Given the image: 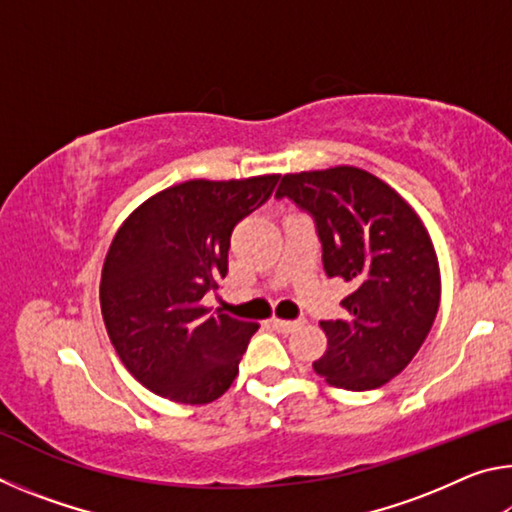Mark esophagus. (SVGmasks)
I'll use <instances>...</instances> for the list:
<instances>
[{"instance_id": "esophagus-1", "label": "esophagus", "mask_w": 512, "mask_h": 512, "mask_svg": "<svg viewBox=\"0 0 512 512\" xmlns=\"http://www.w3.org/2000/svg\"><path fill=\"white\" fill-rule=\"evenodd\" d=\"M271 325H273V329H277V332L289 334V332H293V329L298 327V320H280V318H273Z\"/></svg>"}]
</instances>
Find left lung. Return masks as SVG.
Here are the masks:
<instances>
[{"mask_svg":"<svg viewBox=\"0 0 512 512\" xmlns=\"http://www.w3.org/2000/svg\"><path fill=\"white\" fill-rule=\"evenodd\" d=\"M275 198L314 219L325 273L352 284L345 318L320 320L327 350L314 370L345 391L384 386L409 366L438 314L427 228L395 189L357 167L287 173Z\"/></svg>","mask_w":512,"mask_h":512,"instance_id":"obj_1","label":"left lung"}]
</instances>
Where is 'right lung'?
<instances>
[{
    "mask_svg": "<svg viewBox=\"0 0 512 512\" xmlns=\"http://www.w3.org/2000/svg\"><path fill=\"white\" fill-rule=\"evenodd\" d=\"M280 176L187 180L151 196L112 239L101 314L128 372L151 393L207 404L228 391L257 323L203 298L228 275L235 225L271 198Z\"/></svg>",
    "mask_w": 512,
    "mask_h": 512,
    "instance_id": "add662e5",
    "label": "right lung"
}]
</instances>
